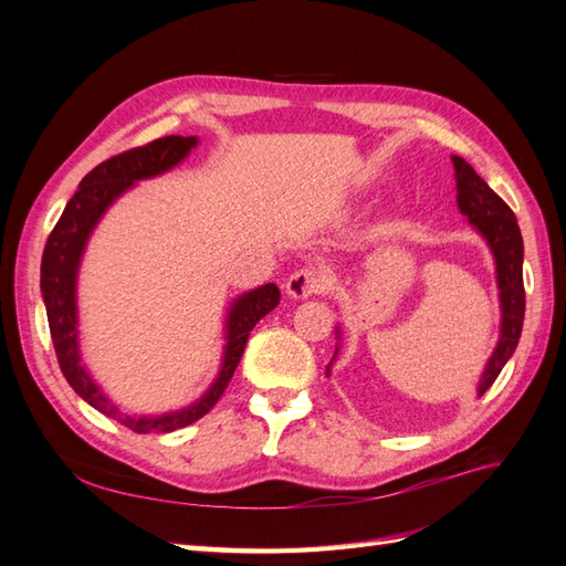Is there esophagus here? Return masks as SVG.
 <instances>
[{
    "instance_id": "34e87169",
    "label": "esophagus",
    "mask_w": 566,
    "mask_h": 566,
    "mask_svg": "<svg viewBox=\"0 0 566 566\" xmlns=\"http://www.w3.org/2000/svg\"><path fill=\"white\" fill-rule=\"evenodd\" d=\"M331 279L328 273L318 266H302L293 271L285 281V293L295 300H306L312 295H323L328 290Z\"/></svg>"
}]
</instances>
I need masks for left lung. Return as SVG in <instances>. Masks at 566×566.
Segmentation results:
<instances>
[{"label": "left lung", "mask_w": 566, "mask_h": 566, "mask_svg": "<svg viewBox=\"0 0 566 566\" xmlns=\"http://www.w3.org/2000/svg\"><path fill=\"white\" fill-rule=\"evenodd\" d=\"M455 167V186H458V208L470 219V224L486 238V243L495 256V273H499L501 287V310H503V328L499 347H495L491 361L479 382V397L495 382L507 358L515 354L524 323V279H522V260L524 243L517 227V217L507 208V202L493 193V188L479 177L472 165L453 156Z\"/></svg>", "instance_id": "1"}]
</instances>
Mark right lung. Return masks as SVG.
Returning <instances> with one entry per match:
<instances>
[{"mask_svg":"<svg viewBox=\"0 0 566 566\" xmlns=\"http://www.w3.org/2000/svg\"><path fill=\"white\" fill-rule=\"evenodd\" d=\"M196 144V136H163V139H156L139 148H129L125 153H119V156H113L96 165L92 172L80 181L75 196L67 200L54 231L46 238L42 254L40 285L61 373L65 375L67 385H71L90 406H94L104 416L115 418L119 424H125L132 432L139 434L172 432L177 427H186L200 420L205 413H210L214 403L221 399V394L229 387L238 364H241L250 331L254 328L256 321L266 316L273 306L281 302V290L273 283H266L252 290V293L238 297L227 321L229 342L224 349V364H221L219 378L200 401L179 410V413H169L160 418L123 416L117 406H113L104 397V391L94 385L87 370L80 366L75 279L80 256L84 245H87L92 229L96 227L101 214L108 210V205L119 193H125L134 181L167 172L169 167L181 163Z\"/></svg>","mask_w":566,"mask_h":566,"instance_id":"1","label":"right lung"}]
</instances>
